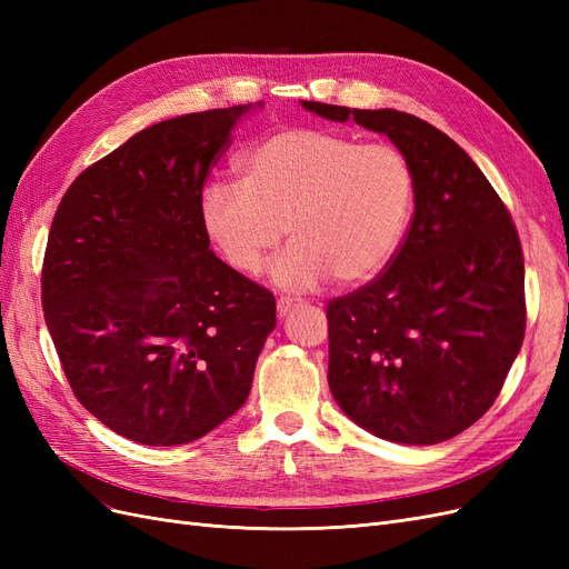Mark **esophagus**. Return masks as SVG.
I'll return each mask as SVG.
<instances>
[{
  "label": "esophagus",
  "instance_id": "34e87169",
  "mask_svg": "<svg viewBox=\"0 0 569 569\" xmlns=\"http://www.w3.org/2000/svg\"><path fill=\"white\" fill-rule=\"evenodd\" d=\"M303 301L301 299H291V297H280L278 299V313H280V318H284L291 308H297V306H301Z\"/></svg>",
  "mask_w": 569,
  "mask_h": 569
}]
</instances>
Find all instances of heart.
Returning a JSON list of instances; mask_svg holds the SVG:
<instances>
[{
    "instance_id": "b5f03b06",
    "label": "heart",
    "mask_w": 569,
    "mask_h": 569,
    "mask_svg": "<svg viewBox=\"0 0 569 569\" xmlns=\"http://www.w3.org/2000/svg\"><path fill=\"white\" fill-rule=\"evenodd\" d=\"M239 182L201 192L199 220L226 263L256 274L272 266L284 289H311L330 274L339 284L377 278L399 253L418 201L408 153L391 142H360L325 128L268 134L239 161Z\"/></svg>"
}]
</instances>
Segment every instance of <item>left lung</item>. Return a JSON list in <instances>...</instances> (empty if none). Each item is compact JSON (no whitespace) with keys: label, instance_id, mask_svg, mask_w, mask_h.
I'll return each mask as SVG.
<instances>
[{"label":"left lung","instance_id":"left-lung-1","mask_svg":"<svg viewBox=\"0 0 569 569\" xmlns=\"http://www.w3.org/2000/svg\"><path fill=\"white\" fill-rule=\"evenodd\" d=\"M385 132L412 161L418 201L393 261L327 303L339 408L370 435L439 443L493 406L525 339V258L501 197L449 134L393 109L303 101Z\"/></svg>","mask_w":569,"mask_h":569}]
</instances>
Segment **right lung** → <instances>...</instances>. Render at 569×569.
<instances>
[{"label": "right lung", "mask_w": 569, "mask_h": 569, "mask_svg": "<svg viewBox=\"0 0 569 569\" xmlns=\"http://www.w3.org/2000/svg\"><path fill=\"white\" fill-rule=\"evenodd\" d=\"M253 104L144 128L66 189L42 308L76 399L147 446L201 439L244 406L274 297L209 249L206 178Z\"/></svg>", "instance_id": "add662e5"}]
</instances>
